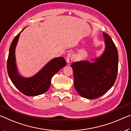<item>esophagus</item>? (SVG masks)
I'll return each mask as SVG.
<instances>
[{
	"instance_id": "1",
	"label": "esophagus",
	"mask_w": 131,
	"mask_h": 131,
	"mask_svg": "<svg viewBox=\"0 0 131 131\" xmlns=\"http://www.w3.org/2000/svg\"><path fill=\"white\" fill-rule=\"evenodd\" d=\"M74 55L73 53H72V52L68 53L66 57V62H67L68 63L72 62L74 60Z\"/></svg>"
}]
</instances>
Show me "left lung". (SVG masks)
Listing matches in <instances>:
<instances>
[{
  "mask_svg": "<svg viewBox=\"0 0 131 131\" xmlns=\"http://www.w3.org/2000/svg\"><path fill=\"white\" fill-rule=\"evenodd\" d=\"M105 50L101 57L88 61L75 62L71 66L74 85L81 96L92 99L102 96L114 85L118 72L117 49L109 35L103 32Z\"/></svg>",
  "mask_w": 131,
  "mask_h": 131,
  "instance_id": "1",
  "label": "left lung"
}]
</instances>
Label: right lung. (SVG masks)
Masks as SVG:
<instances>
[{"label":"right lung","instance_id":"right-lung-1","mask_svg":"<svg viewBox=\"0 0 131 131\" xmlns=\"http://www.w3.org/2000/svg\"><path fill=\"white\" fill-rule=\"evenodd\" d=\"M24 29L14 37L10 45L7 63V72L12 83L19 91L26 96H34L47 91L52 77L61 69L65 67L66 62L63 57L55 58L32 77L26 78L21 76L17 68L15 50L20 34Z\"/></svg>","mask_w":131,"mask_h":131}]
</instances>
